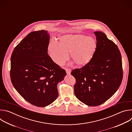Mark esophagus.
Listing matches in <instances>:
<instances>
[{
	"mask_svg": "<svg viewBox=\"0 0 132 132\" xmlns=\"http://www.w3.org/2000/svg\"><path fill=\"white\" fill-rule=\"evenodd\" d=\"M66 73L67 75H70V73H71V70L68 69H66Z\"/></svg>",
	"mask_w": 132,
	"mask_h": 132,
	"instance_id": "1",
	"label": "esophagus"
}]
</instances>
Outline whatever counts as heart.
I'll use <instances>...</instances> for the list:
<instances>
[{
	"instance_id": "1",
	"label": "heart",
	"mask_w": 132,
	"mask_h": 132,
	"mask_svg": "<svg viewBox=\"0 0 132 132\" xmlns=\"http://www.w3.org/2000/svg\"><path fill=\"white\" fill-rule=\"evenodd\" d=\"M97 47L95 39L81 34H66L60 36L58 43H50L47 52L52 60L63 65L70 54L71 60L79 67L88 65L92 60Z\"/></svg>"
}]
</instances>
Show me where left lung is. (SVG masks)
<instances>
[{"label":"left lung","instance_id":"1","mask_svg":"<svg viewBox=\"0 0 132 132\" xmlns=\"http://www.w3.org/2000/svg\"><path fill=\"white\" fill-rule=\"evenodd\" d=\"M94 33L97 47L92 60L71 72L76 80L75 96L91 106L99 105L110 99L119 88L123 78L122 57L118 46L104 33Z\"/></svg>","mask_w":132,"mask_h":132}]
</instances>
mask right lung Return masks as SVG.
Masks as SVG:
<instances>
[{
	"mask_svg": "<svg viewBox=\"0 0 132 132\" xmlns=\"http://www.w3.org/2000/svg\"><path fill=\"white\" fill-rule=\"evenodd\" d=\"M50 37L47 31L32 32L16 45L11 56L13 87L26 100L39 107L57 99V84L66 75L48 56Z\"/></svg>",
	"mask_w": 132,
	"mask_h": 132,
	"instance_id": "right-lung-1",
	"label": "right lung"
}]
</instances>
